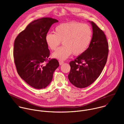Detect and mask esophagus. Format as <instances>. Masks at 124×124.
<instances>
[{"label": "esophagus", "mask_w": 124, "mask_h": 124, "mask_svg": "<svg viewBox=\"0 0 124 124\" xmlns=\"http://www.w3.org/2000/svg\"><path fill=\"white\" fill-rule=\"evenodd\" d=\"M64 62L63 61H62V60H61L59 61V64H60V65H62V64H63L64 63Z\"/></svg>", "instance_id": "34e87169"}]
</instances>
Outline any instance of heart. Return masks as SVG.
Returning <instances> with one entry per match:
<instances>
[{
	"label": "heart",
	"mask_w": 124,
	"mask_h": 124,
	"mask_svg": "<svg viewBox=\"0 0 124 124\" xmlns=\"http://www.w3.org/2000/svg\"><path fill=\"white\" fill-rule=\"evenodd\" d=\"M54 33H48L45 41L49 49L55 50L62 41L63 46L57 48L52 54L53 58L65 60L72 53L79 55L84 53L92 38V31L87 24L77 22L63 23L57 25Z\"/></svg>",
	"instance_id": "1"
}]
</instances>
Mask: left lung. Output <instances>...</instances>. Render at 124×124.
Returning a JSON list of instances; mask_svg holds the SVG:
<instances>
[{"mask_svg": "<svg viewBox=\"0 0 124 124\" xmlns=\"http://www.w3.org/2000/svg\"><path fill=\"white\" fill-rule=\"evenodd\" d=\"M89 22L93 30L90 44L84 53L70 62L69 80L80 88L89 86L98 78L107 63L108 54V43L104 32L94 23Z\"/></svg>", "mask_w": 124, "mask_h": 124, "instance_id": "1", "label": "left lung"}]
</instances>
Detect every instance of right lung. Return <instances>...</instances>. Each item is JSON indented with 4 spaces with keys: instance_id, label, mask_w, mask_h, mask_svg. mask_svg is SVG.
Here are the masks:
<instances>
[{
    "instance_id": "right-lung-1",
    "label": "right lung",
    "mask_w": 124,
    "mask_h": 124,
    "mask_svg": "<svg viewBox=\"0 0 124 124\" xmlns=\"http://www.w3.org/2000/svg\"><path fill=\"white\" fill-rule=\"evenodd\" d=\"M58 21L51 17L34 21L16 37L14 58L20 77L36 89H43L51 82L59 64L56 59L47 60L49 50L45 37L51 26Z\"/></svg>"
}]
</instances>
